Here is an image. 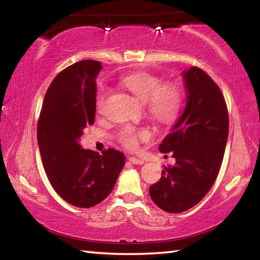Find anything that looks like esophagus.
<instances>
[{"label": "esophagus", "instance_id": "34e87169", "mask_svg": "<svg viewBox=\"0 0 260 260\" xmlns=\"http://www.w3.org/2000/svg\"><path fill=\"white\" fill-rule=\"evenodd\" d=\"M128 160H129L131 164H133V165H143V164H145L143 160H141V158H138V157H129Z\"/></svg>", "mask_w": 260, "mask_h": 260}]
</instances>
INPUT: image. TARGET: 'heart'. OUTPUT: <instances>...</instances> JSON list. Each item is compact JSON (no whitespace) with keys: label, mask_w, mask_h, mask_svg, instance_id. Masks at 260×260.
Returning <instances> with one entry per match:
<instances>
[{"label":"heart","mask_w":260,"mask_h":260,"mask_svg":"<svg viewBox=\"0 0 260 260\" xmlns=\"http://www.w3.org/2000/svg\"><path fill=\"white\" fill-rule=\"evenodd\" d=\"M121 84L141 103H147L149 114L160 122H170L176 117L181 106V91L172 84L162 81L148 73H134L122 78ZM107 95V88L102 87L98 93L96 107L100 111ZM150 133L147 129H134L126 127L120 131L119 141L126 148L135 149L139 140H148Z\"/></svg>","instance_id":"1"}]
</instances>
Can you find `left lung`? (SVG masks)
Masks as SVG:
<instances>
[{"label": "left lung", "mask_w": 260, "mask_h": 260, "mask_svg": "<svg viewBox=\"0 0 260 260\" xmlns=\"http://www.w3.org/2000/svg\"><path fill=\"white\" fill-rule=\"evenodd\" d=\"M182 76L184 110L158 146L161 153L173 152L175 165L165 167L161 179L149 187L153 202L170 214L192 208L210 190L229 135L226 104L214 80L196 67Z\"/></svg>", "instance_id": "8db88e82"}]
</instances>
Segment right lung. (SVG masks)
I'll use <instances>...</instances> for the list:
<instances>
[{"label":"right lung","mask_w":260,"mask_h":260,"mask_svg":"<svg viewBox=\"0 0 260 260\" xmlns=\"http://www.w3.org/2000/svg\"><path fill=\"white\" fill-rule=\"evenodd\" d=\"M96 60H81L58 73L45 93L37 125V141L50 183L64 201L91 208L114 188L125 166L115 149L100 155L80 146L84 128L94 122Z\"/></svg>","instance_id":"add662e5"}]
</instances>
